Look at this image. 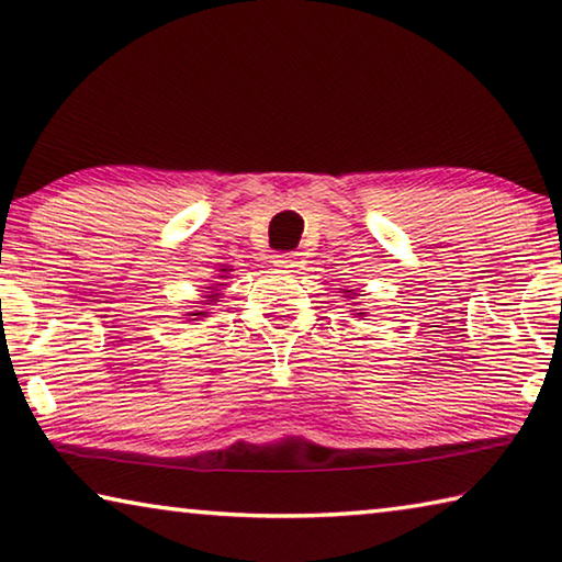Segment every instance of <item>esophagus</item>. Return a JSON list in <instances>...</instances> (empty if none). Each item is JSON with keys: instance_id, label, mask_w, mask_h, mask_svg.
<instances>
[{"instance_id": "34e87169", "label": "esophagus", "mask_w": 562, "mask_h": 562, "mask_svg": "<svg viewBox=\"0 0 562 562\" xmlns=\"http://www.w3.org/2000/svg\"><path fill=\"white\" fill-rule=\"evenodd\" d=\"M274 265H278V268H282V270H290V272H294V268H300L297 255H294V252L278 255V258H274Z\"/></svg>"}]
</instances>
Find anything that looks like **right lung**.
<instances>
[{
    "instance_id": "1",
    "label": "right lung",
    "mask_w": 562,
    "mask_h": 562,
    "mask_svg": "<svg viewBox=\"0 0 562 562\" xmlns=\"http://www.w3.org/2000/svg\"><path fill=\"white\" fill-rule=\"evenodd\" d=\"M207 297H211V300H215V294H207ZM195 315H201V312H195Z\"/></svg>"
}]
</instances>
